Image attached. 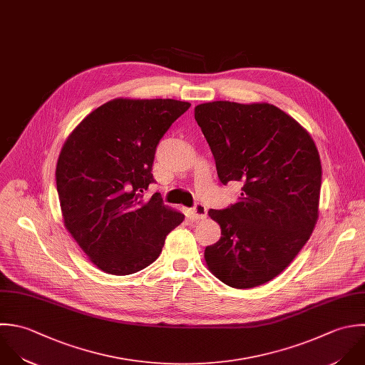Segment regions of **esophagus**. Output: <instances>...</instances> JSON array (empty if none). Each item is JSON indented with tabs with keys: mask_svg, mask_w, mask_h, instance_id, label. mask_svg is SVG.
Instances as JSON below:
<instances>
[{
	"mask_svg": "<svg viewBox=\"0 0 365 365\" xmlns=\"http://www.w3.org/2000/svg\"><path fill=\"white\" fill-rule=\"evenodd\" d=\"M190 215L195 220H202L206 217V207L200 203H197L193 209H190Z\"/></svg>",
	"mask_w": 365,
	"mask_h": 365,
	"instance_id": "34e87169",
	"label": "esophagus"
}]
</instances>
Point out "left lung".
<instances>
[{
  "mask_svg": "<svg viewBox=\"0 0 365 365\" xmlns=\"http://www.w3.org/2000/svg\"><path fill=\"white\" fill-rule=\"evenodd\" d=\"M195 119L220 182L242 185L235 205L209 210L222 236L206 247V264L233 289L262 286L293 262L317 223L322 162L316 143L270 103H200Z\"/></svg>",
  "mask_w": 365,
  "mask_h": 365,
  "instance_id": "obj_1",
  "label": "left lung"
}]
</instances>
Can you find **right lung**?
Wrapping results in <instances>:
<instances>
[{
    "label": "right lung",
    "mask_w": 365,
    "mask_h": 365,
    "mask_svg": "<svg viewBox=\"0 0 365 365\" xmlns=\"http://www.w3.org/2000/svg\"><path fill=\"white\" fill-rule=\"evenodd\" d=\"M190 108L176 99H112L65 140L55 170L63 225L102 272L126 276L152 264L185 216L143 192L155 182L159 140Z\"/></svg>",
    "instance_id": "right-lung-1"
}]
</instances>
